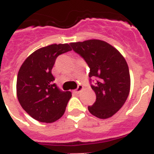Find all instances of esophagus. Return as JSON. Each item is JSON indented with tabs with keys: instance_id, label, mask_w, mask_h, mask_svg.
<instances>
[{
	"instance_id": "esophagus-1",
	"label": "esophagus",
	"mask_w": 154,
	"mask_h": 154,
	"mask_svg": "<svg viewBox=\"0 0 154 154\" xmlns=\"http://www.w3.org/2000/svg\"><path fill=\"white\" fill-rule=\"evenodd\" d=\"M82 89H83V86H82V85H78L77 88H76L75 90H74V91H73V93H75V94H78L79 92H80V91H82Z\"/></svg>"
}]
</instances>
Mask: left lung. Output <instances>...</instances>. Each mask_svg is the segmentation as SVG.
<instances>
[{"instance_id": "8db88e82", "label": "left lung", "mask_w": 154, "mask_h": 154, "mask_svg": "<svg viewBox=\"0 0 154 154\" xmlns=\"http://www.w3.org/2000/svg\"><path fill=\"white\" fill-rule=\"evenodd\" d=\"M72 49L84 59L90 68L91 88L96 94L94 105L88 106L92 115L107 119L124 105L130 92L129 68L117 49L104 41L92 39L70 44Z\"/></svg>"}]
</instances>
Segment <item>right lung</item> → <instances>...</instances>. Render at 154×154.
<instances>
[{"label":"right lung","instance_id":"add662e5","mask_svg":"<svg viewBox=\"0 0 154 154\" xmlns=\"http://www.w3.org/2000/svg\"><path fill=\"white\" fill-rule=\"evenodd\" d=\"M71 50L68 44L42 47L30 54L20 67L16 82L18 100L34 120L53 123L64 113L72 93L57 87L52 68L58 56Z\"/></svg>","mask_w":154,"mask_h":154}]
</instances>
